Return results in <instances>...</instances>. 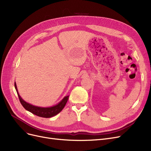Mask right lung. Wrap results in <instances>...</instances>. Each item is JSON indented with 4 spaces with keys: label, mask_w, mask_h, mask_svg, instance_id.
<instances>
[{
    "label": "right lung",
    "mask_w": 151,
    "mask_h": 151,
    "mask_svg": "<svg viewBox=\"0 0 151 151\" xmlns=\"http://www.w3.org/2000/svg\"><path fill=\"white\" fill-rule=\"evenodd\" d=\"M15 87L16 91L17 92L18 96L19 97L20 103L24 107V108L26 110L28 111L29 112H30L32 113L33 114L36 115V116H39V117H41L50 118V117H52L56 116V115L60 113L63 110L64 106H65V105L68 101V98H69V96H64L61 101H60L58 104H56V105H54L52 106H50V107L37 106L32 105L29 103H27L20 96L19 93H18V91L16 82L15 83Z\"/></svg>",
    "instance_id": "1"
}]
</instances>
